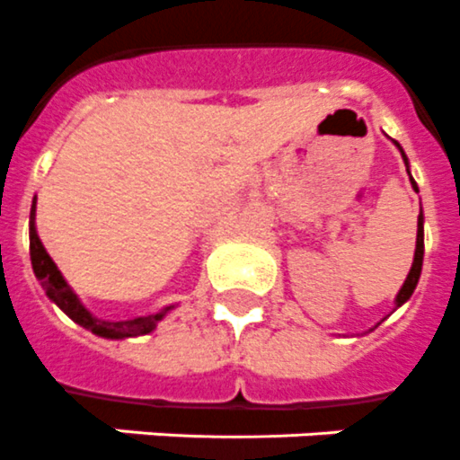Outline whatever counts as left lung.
Returning <instances> with one entry per match:
<instances>
[{
	"mask_svg": "<svg viewBox=\"0 0 460 460\" xmlns=\"http://www.w3.org/2000/svg\"><path fill=\"white\" fill-rule=\"evenodd\" d=\"M395 145H397V142H395ZM397 146H400V145H397ZM400 152H402V146H400ZM402 156H404V152H402ZM404 164H407V156H404ZM411 184H414V189H416L414 180H411ZM416 191H419V189H416ZM420 266H423V212L419 215V231H416L414 264H411V269H409V276H407V280H404V285L400 288V292H397V296H395L397 306H402L409 296H411V292L416 289V283H419V278H420Z\"/></svg>",
	"mask_w": 460,
	"mask_h": 460,
	"instance_id": "obj_1",
	"label": "left lung"
}]
</instances>
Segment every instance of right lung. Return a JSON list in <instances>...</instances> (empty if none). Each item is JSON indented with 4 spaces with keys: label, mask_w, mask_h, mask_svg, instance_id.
Masks as SVG:
<instances>
[{
    "label": "right lung",
    "mask_w": 460,
    "mask_h": 460,
    "mask_svg": "<svg viewBox=\"0 0 460 460\" xmlns=\"http://www.w3.org/2000/svg\"><path fill=\"white\" fill-rule=\"evenodd\" d=\"M30 260H32V269L37 280L41 283V288L46 289V295L53 304L63 308L69 318L75 320L76 325L86 327L93 334L105 339H128V337H140V334H149V332L156 327V323L164 318L172 306L164 308L161 314L154 315H142V318L133 320H102L95 318V315L88 311L84 304L79 302V296L72 292L67 283H65L63 273L58 271V266L53 264V260L49 257V252L41 245L40 236H37V229H34V200L32 210H30Z\"/></svg>",
    "instance_id": "1"
}]
</instances>
